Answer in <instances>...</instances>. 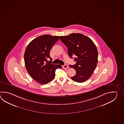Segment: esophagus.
Here are the masks:
<instances>
[{
    "label": "esophagus",
    "mask_w": 124,
    "mask_h": 124,
    "mask_svg": "<svg viewBox=\"0 0 124 124\" xmlns=\"http://www.w3.org/2000/svg\"><path fill=\"white\" fill-rule=\"evenodd\" d=\"M62 68L64 69H68L69 68V66L65 64V65L62 66Z\"/></svg>",
    "instance_id": "34e87169"
}]
</instances>
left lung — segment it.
Here are the masks:
<instances>
[{
  "label": "left lung",
  "mask_w": 124,
  "mask_h": 124,
  "mask_svg": "<svg viewBox=\"0 0 124 124\" xmlns=\"http://www.w3.org/2000/svg\"><path fill=\"white\" fill-rule=\"evenodd\" d=\"M60 39L68 48L70 58L75 56L74 65H70L76 72L71 79L82 83L89 79L97 65L98 52L94 42L90 38L79 33H72L60 36Z\"/></svg>",
  "instance_id": "1"
}]
</instances>
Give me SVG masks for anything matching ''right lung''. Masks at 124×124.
Wrapping results in <instances>:
<instances>
[{
  "label": "right lung",
  "instance_id": "obj_1",
  "mask_svg": "<svg viewBox=\"0 0 124 124\" xmlns=\"http://www.w3.org/2000/svg\"><path fill=\"white\" fill-rule=\"evenodd\" d=\"M59 39V36L43 35L33 40L27 45L24 53V62L29 75L35 81L46 84L52 81L55 71L62 68L60 65L51 64L47 59L52 58L50 52L53 45Z\"/></svg>",
  "mask_w": 124,
  "mask_h": 124
}]
</instances>
